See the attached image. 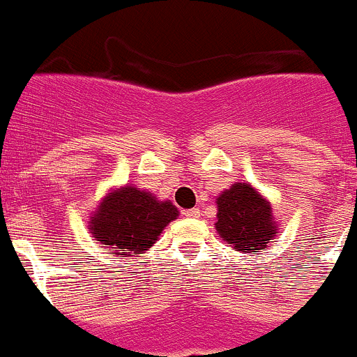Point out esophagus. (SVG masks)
Instances as JSON below:
<instances>
[{"label":"esophagus","instance_id":"obj_1","mask_svg":"<svg viewBox=\"0 0 357 357\" xmlns=\"http://www.w3.org/2000/svg\"><path fill=\"white\" fill-rule=\"evenodd\" d=\"M185 217H191V219H198L199 217V208H191V210H184Z\"/></svg>","mask_w":357,"mask_h":357}]
</instances>
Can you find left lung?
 <instances>
[{
	"label": "left lung",
	"mask_w": 357,
	"mask_h": 357,
	"mask_svg": "<svg viewBox=\"0 0 357 357\" xmlns=\"http://www.w3.org/2000/svg\"><path fill=\"white\" fill-rule=\"evenodd\" d=\"M215 229L224 242L242 252H259L277 236L270 202L250 184H233L217 196Z\"/></svg>",
	"instance_id": "1"
}]
</instances>
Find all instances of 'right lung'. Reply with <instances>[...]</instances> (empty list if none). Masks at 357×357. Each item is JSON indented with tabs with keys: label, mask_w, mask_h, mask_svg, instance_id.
<instances>
[{
	"label": "right lung",
	"mask_w": 357,
	"mask_h": 357,
	"mask_svg": "<svg viewBox=\"0 0 357 357\" xmlns=\"http://www.w3.org/2000/svg\"><path fill=\"white\" fill-rule=\"evenodd\" d=\"M178 210L172 202H159L152 192L135 185L110 191L89 219V231L101 247L117 257L140 256L158 242Z\"/></svg>",
	"instance_id": "obj_1"
}]
</instances>
